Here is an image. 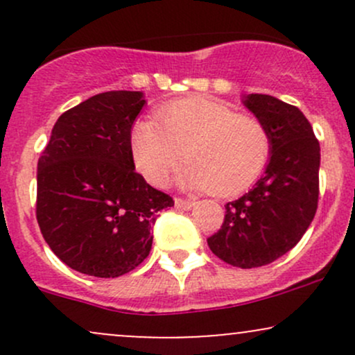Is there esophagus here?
Masks as SVG:
<instances>
[{"label":"esophagus","mask_w":355,"mask_h":355,"mask_svg":"<svg viewBox=\"0 0 355 355\" xmlns=\"http://www.w3.org/2000/svg\"><path fill=\"white\" fill-rule=\"evenodd\" d=\"M175 207L180 210H191L195 207V202L185 200V198H175Z\"/></svg>","instance_id":"34e87169"}]
</instances>
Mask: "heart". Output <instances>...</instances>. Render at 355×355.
I'll return each mask as SVG.
<instances>
[{
	"label": "heart",
	"instance_id": "obj_1",
	"mask_svg": "<svg viewBox=\"0 0 355 355\" xmlns=\"http://www.w3.org/2000/svg\"><path fill=\"white\" fill-rule=\"evenodd\" d=\"M132 152L137 168L152 185H164L185 155L190 162L178 175L182 187L229 195L262 173L270 157V137L255 116L195 96L162 107L158 121H137Z\"/></svg>",
	"mask_w": 355,
	"mask_h": 355
}]
</instances>
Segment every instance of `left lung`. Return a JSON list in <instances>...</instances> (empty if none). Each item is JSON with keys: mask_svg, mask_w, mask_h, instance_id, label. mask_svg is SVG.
Listing matches in <instances>:
<instances>
[{"mask_svg": "<svg viewBox=\"0 0 355 355\" xmlns=\"http://www.w3.org/2000/svg\"><path fill=\"white\" fill-rule=\"evenodd\" d=\"M242 103L267 128L270 157L255 185L227 203L222 229L207 242L223 262L254 268L287 254L311 225L319 200L320 146L294 105L257 93L242 96Z\"/></svg>", "mask_w": 355, "mask_h": 355, "instance_id": "left-lung-1", "label": "left lung"}]
</instances>
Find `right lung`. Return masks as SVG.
I'll list each match as a JSON object with an SVG mask.
<instances>
[{"mask_svg":"<svg viewBox=\"0 0 355 355\" xmlns=\"http://www.w3.org/2000/svg\"><path fill=\"white\" fill-rule=\"evenodd\" d=\"M141 92H105L64 112L38 160L36 218L61 262L81 274L120 277L152 250L158 211L173 198L135 172L132 126Z\"/></svg>","mask_w":355,"mask_h":355,"instance_id":"obj_1","label":"right lung"}]
</instances>
